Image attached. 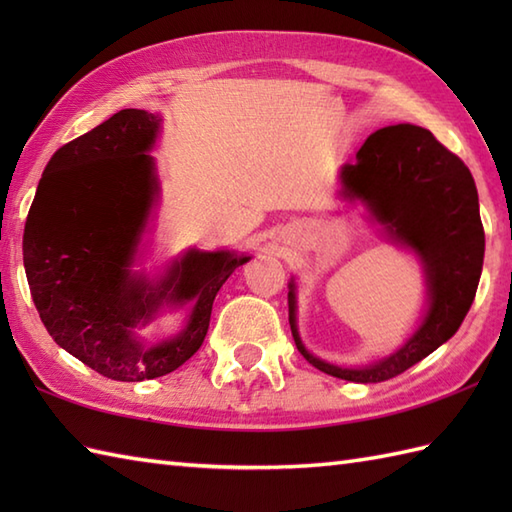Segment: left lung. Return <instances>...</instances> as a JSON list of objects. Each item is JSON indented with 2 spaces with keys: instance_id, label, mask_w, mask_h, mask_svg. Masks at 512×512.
<instances>
[{
  "instance_id": "left-lung-1",
  "label": "left lung",
  "mask_w": 512,
  "mask_h": 512,
  "mask_svg": "<svg viewBox=\"0 0 512 512\" xmlns=\"http://www.w3.org/2000/svg\"><path fill=\"white\" fill-rule=\"evenodd\" d=\"M343 193L358 198L398 242L424 262L431 306L420 330L383 361L336 367L303 347L295 321V286H288V321L297 350L321 372L352 383H383L420 363L458 332L475 299L484 264V226L469 167L429 129H378L341 171Z\"/></svg>"
}]
</instances>
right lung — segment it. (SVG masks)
I'll return each instance as SVG.
<instances>
[{
	"label": "right lung",
	"instance_id": "obj_1",
	"mask_svg": "<svg viewBox=\"0 0 512 512\" xmlns=\"http://www.w3.org/2000/svg\"><path fill=\"white\" fill-rule=\"evenodd\" d=\"M160 118L121 110L54 151L24 228L32 301L54 343L105 378L138 383L165 376L200 350L217 290L248 257L191 253L158 288L129 275L140 231L158 191L149 158ZM162 298L195 300L176 340L137 336Z\"/></svg>",
	"mask_w": 512,
	"mask_h": 512
}]
</instances>
